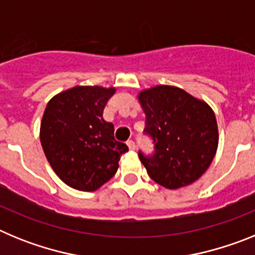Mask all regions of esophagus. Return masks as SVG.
Returning a JSON list of instances; mask_svg holds the SVG:
<instances>
[{"label":"esophagus","instance_id":"34e87169","mask_svg":"<svg viewBox=\"0 0 255 255\" xmlns=\"http://www.w3.org/2000/svg\"><path fill=\"white\" fill-rule=\"evenodd\" d=\"M126 144H128V147H129V149L134 150L135 148H136V145H135V141L134 140H128L126 141Z\"/></svg>","mask_w":255,"mask_h":255}]
</instances>
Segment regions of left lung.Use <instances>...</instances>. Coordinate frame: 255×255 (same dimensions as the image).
<instances>
[{"label":"left lung","instance_id":"left-lung-1","mask_svg":"<svg viewBox=\"0 0 255 255\" xmlns=\"http://www.w3.org/2000/svg\"><path fill=\"white\" fill-rule=\"evenodd\" d=\"M145 114L144 134L152 139V154L138 155L150 179L167 189H179L199 179L213 161L218 145L215 112L199 101L170 85L139 94Z\"/></svg>","mask_w":255,"mask_h":255}]
</instances>
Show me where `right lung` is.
<instances>
[{
  "label": "right lung",
  "instance_id": "right-lung-1",
  "mask_svg": "<svg viewBox=\"0 0 255 255\" xmlns=\"http://www.w3.org/2000/svg\"><path fill=\"white\" fill-rule=\"evenodd\" d=\"M115 88L74 87L52 98L40 124V143L51 167L74 189L94 191L116 173L121 154L114 125L103 120Z\"/></svg>",
  "mask_w": 255,
  "mask_h": 255
}]
</instances>
